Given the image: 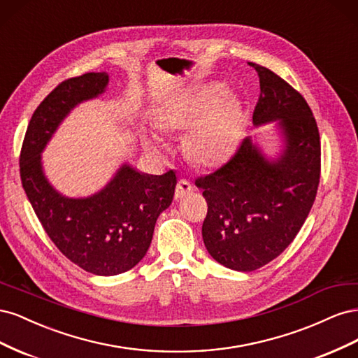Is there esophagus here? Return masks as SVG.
Listing matches in <instances>:
<instances>
[{
    "label": "esophagus",
    "mask_w": 358,
    "mask_h": 358,
    "mask_svg": "<svg viewBox=\"0 0 358 358\" xmlns=\"http://www.w3.org/2000/svg\"><path fill=\"white\" fill-rule=\"evenodd\" d=\"M192 191H194L192 183L189 180H187V179H180L178 182L176 189H175V197L176 199H183V197L188 196V194L192 192Z\"/></svg>",
    "instance_id": "34e87169"
}]
</instances>
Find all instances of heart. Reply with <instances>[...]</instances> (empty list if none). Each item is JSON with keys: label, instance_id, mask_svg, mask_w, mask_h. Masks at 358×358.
Returning a JSON list of instances; mask_svg holds the SVG:
<instances>
[{"label": "heart", "instance_id": "obj_1", "mask_svg": "<svg viewBox=\"0 0 358 358\" xmlns=\"http://www.w3.org/2000/svg\"><path fill=\"white\" fill-rule=\"evenodd\" d=\"M220 83L208 85L201 91L173 103L162 112L159 122L170 129H187L185 152L199 166L220 164L234 148L241 121V106L236 96L227 95ZM146 148L157 155L166 150L162 138L149 131L145 136Z\"/></svg>", "mask_w": 358, "mask_h": 358}]
</instances>
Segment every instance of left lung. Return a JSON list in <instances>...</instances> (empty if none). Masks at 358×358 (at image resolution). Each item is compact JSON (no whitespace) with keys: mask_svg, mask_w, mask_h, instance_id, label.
<instances>
[{"mask_svg":"<svg viewBox=\"0 0 358 358\" xmlns=\"http://www.w3.org/2000/svg\"><path fill=\"white\" fill-rule=\"evenodd\" d=\"M249 66L259 78L252 122H276L282 149L268 158L246 137L227 164L196 180L208 201L206 249L237 272L266 266L294 241L315 201L321 171L320 133L306 100L272 70Z\"/></svg>","mask_w":358,"mask_h":358,"instance_id":"obj_1","label":"left lung"}]
</instances>
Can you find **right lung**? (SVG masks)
I'll use <instances>...</instances> for the list:
<instances>
[{"mask_svg": "<svg viewBox=\"0 0 358 358\" xmlns=\"http://www.w3.org/2000/svg\"><path fill=\"white\" fill-rule=\"evenodd\" d=\"M107 83L104 71L59 83L32 115L19 158L22 187L50 241L70 262L99 276L124 273L146 255L178 182L173 170L154 176L125 162L90 197L70 199L50 185L41 152L74 107L101 95Z\"/></svg>", "mask_w": 358, "mask_h": 358, "instance_id": "obj_1", "label": "right lung"}]
</instances>
